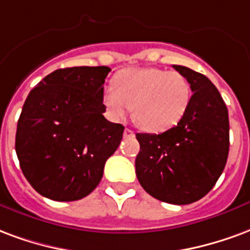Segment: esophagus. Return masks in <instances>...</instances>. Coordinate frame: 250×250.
<instances>
[{
	"mask_svg": "<svg viewBox=\"0 0 250 250\" xmlns=\"http://www.w3.org/2000/svg\"><path fill=\"white\" fill-rule=\"evenodd\" d=\"M124 137L125 138H132V137H134V132H133V130H130V129H125V130H124Z\"/></svg>",
	"mask_w": 250,
	"mask_h": 250,
	"instance_id": "obj_1",
	"label": "esophagus"
}]
</instances>
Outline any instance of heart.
Returning <instances> with one entry per match:
<instances>
[{
  "label": "heart",
  "mask_w": 250,
  "mask_h": 250,
  "mask_svg": "<svg viewBox=\"0 0 250 250\" xmlns=\"http://www.w3.org/2000/svg\"><path fill=\"white\" fill-rule=\"evenodd\" d=\"M112 86L101 93L109 117L121 120L132 107L133 120L147 132H165L187 114L192 86L178 72L158 67H133L118 72Z\"/></svg>",
  "instance_id": "heart-1"
}]
</instances>
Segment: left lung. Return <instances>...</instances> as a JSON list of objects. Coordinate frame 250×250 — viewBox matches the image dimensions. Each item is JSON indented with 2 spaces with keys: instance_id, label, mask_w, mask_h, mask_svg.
<instances>
[{
  "instance_id": "left-lung-1",
  "label": "left lung",
  "mask_w": 250,
  "mask_h": 250,
  "mask_svg": "<svg viewBox=\"0 0 250 250\" xmlns=\"http://www.w3.org/2000/svg\"><path fill=\"white\" fill-rule=\"evenodd\" d=\"M173 67L190 83V105L167 132L136 134V174L152 197L187 205L210 192L221 176L229 153V117L221 94L207 76L181 65Z\"/></svg>"
}]
</instances>
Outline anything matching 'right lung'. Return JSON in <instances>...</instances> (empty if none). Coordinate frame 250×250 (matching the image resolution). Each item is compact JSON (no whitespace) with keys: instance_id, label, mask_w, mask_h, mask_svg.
Returning <instances> with one entry per match:
<instances>
[{"instance_id":"add662e5","label":"right lung","mask_w":250,"mask_h":250,"mask_svg":"<svg viewBox=\"0 0 250 250\" xmlns=\"http://www.w3.org/2000/svg\"><path fill=\"white\" fill-rule=\"evenodd\" d=\"M107 66L48 74L29 93L18 118L16 153L29 184L54 201H76L97 187L124 126L107 121L101 103Z\"/></svg>"}]
</instances>
